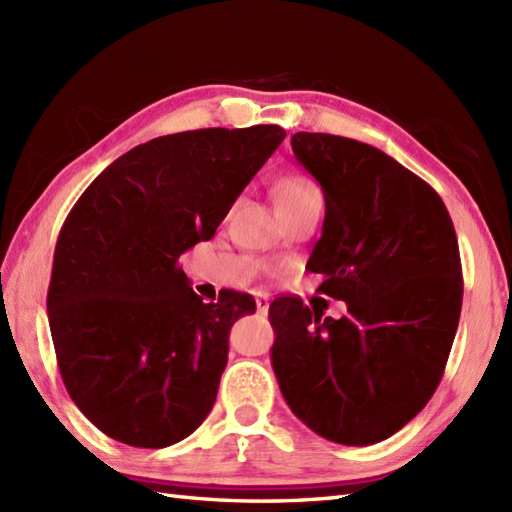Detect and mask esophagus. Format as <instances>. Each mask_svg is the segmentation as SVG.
Instances as JSON below:
<instances>
[{"instance_id": "34e87169", "label": "esophagus", "mask_w": 512, "mask_h": 512, "mask_svg": "<svg viewBox=\"0 0 512 512\" xmlns=\"http://www.w3.org/2000/svg\"><path fill=\"white\" fill-rule=\"evenodd\" d=\"M270 301L266 297H257V314H268Z\"/></svg>"}]
</instances>
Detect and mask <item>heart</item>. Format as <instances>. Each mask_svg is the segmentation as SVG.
<instances>
[{
    "mask_svg": "<svg viewBox=\"0 0 512 512\" xmlns=\"http://www.w3.org/2000/svg\"><path fill=\"white\" fill-rule=\"evenodd\" d=\"M314 193H321L317 184H314L308 176H299V173H295V176H286L275 184V204L297 202Z\"/></svg>",
    "mask_w": 512,
    "mask_h": 512,
    "instance_id": "1",
    "label": "heart"
}]
</instances>
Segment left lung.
<instances>
[{
	"instance_id": "left-lung-1",
	"label": "left lung",
	"mask_w": 512,
	"mask_h": 512,
	"mask_svg": "<svg viewBox=\"0 0 512 512\" xmlns=\"http://www.w3.org/2000/svg\"><path fill=\"white\" fill-rule=\"evenodd\" d=\"M292 151L325 198L308 266L347 314L275 299L270 358L303 424L367 447L416 418L440 385L462 310L458 237L440 195L380 149L299 132Z\"/></svg>"
}]
</instances>
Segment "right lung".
Returning <instances> with one entry per match:
<instances>
[{
	"mask_svg": "<svg viewBox=\"0 0 512 512\" xmlns=\"http://www.w3.org/2000/svg\"><path fill=\"white\" fill-rule=\"evenodd\" d=\"M286 138L279 125L193 129L114 160L65 217L48 321L59 372L96 429L171 447L200 427L228 361V332L255 299L202 303L178 264L215 235Z\"/></svg>",
	"mask_w": 512,
	"mask_h": 512,
	"instance_id": "right-lung-1",
	"label": "right lung"
}]
</instances>
